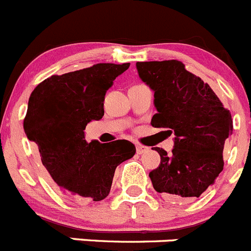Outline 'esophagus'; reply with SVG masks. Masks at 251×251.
Wrapping results in <instances>:
<instances>
[{"instance_id": "34e87169", "label": "esophagus", "mask_w": 251, "mask_h": 251, "mask_svg": "<svg viewBox=\"0 0 251 251\" xmlns=\"http://www.w3.org/2000/svg\"><path fill=\"white\" fill-rule=\"evenodd\" d=\"M136 151H137V153H139V155H141V153H144V152H146V151H149V148H146V146L140 145V144H137V145H136Z\"/></svg>"}]
</instances>
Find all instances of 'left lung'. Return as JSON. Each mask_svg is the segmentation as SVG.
I'll return each mask as SVG.
<instances>
[{
    "instance_id": "obj_1",
    "label": "left lung",
    "mask_w": 251,
    "mask_h": 251,
    "mask_svg": "<svg viewBox=\"0 0 251 251\" xmlns=\"http://www.w3.org/2000/svg\"><path fill=\"white\" fill-rule=\"evenodd\" d=\"M136 69L153 91L157 114L151 125L175 135L170 155L155 148L161 161L149 174L153 189L171 201L199 198L224 168L223 150L232 131L231 114L211 87L180 61L136 62Z\"/></svg>"
}]
</instances>
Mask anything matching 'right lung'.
I'll use <instances>...</instances> for the list:
<instances>
[{
	"mask_svg": "<svg viewBox=\"0 0 251 251\" xmlns=\"http://www.w3.org/2000/svg\"><path fill=\"white\" fill-rule=\"evenodd\" d=\"M128 66L98 64L53 75L37 85L28 99L25 134L37 145L56 187L77 201L103 200L117 166L136 152L127 140H85L87 124L102 119L106 91Z\"/></svg>",
	"mask_w": 251,
	"mask_h": 251,
	"instance_id": "add662e5",
	"label": "right lung"
}]
</instances>
